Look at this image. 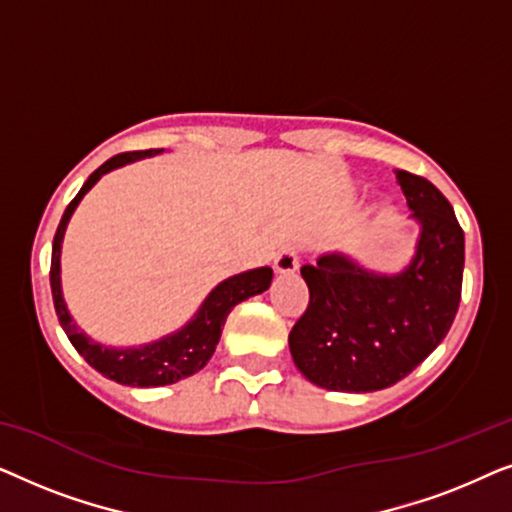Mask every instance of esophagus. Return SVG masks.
Here are the masks:
<instances>
[{
    "instance_id": "obj_1",
    "label": "esophagus",
    "mask_w": 512,
    "mask_h": 512,
    "mask_svg": "<svg viewBox=\"0 0 512 512\" xmlns=\"http://www.w3.org/2000/svg\"><path fill=\"white\" fill-rule=\"evenodd\" d=\"M300 265V256L296 247H284L279 254L275 256V272L279 275H293Z\"/></svg>"
}]
</instances>
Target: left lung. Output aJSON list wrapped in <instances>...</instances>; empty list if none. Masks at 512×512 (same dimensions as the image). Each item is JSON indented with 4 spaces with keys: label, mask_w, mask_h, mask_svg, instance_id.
I'll return each instance as SVG.
<instances>
[{
    "label": "left lung",
    "mask_w": 512,
    "mask_h": 512,
    "mask_svg": "<svg viewBox=\"0 0 512 512\" xmlns=\"http://www.w3.org/2000/svg\"><path fill=\"white\" fill-rule=\"evenodd\" d=\"M419 226L401 272H377L342 251L303 265L310 305L289 333L293 363L328 391L366 394L410 375L450 331L461 300L464 230L431 181L396 170Z\"/></svg>",
    "instance_id": "8db88e82"
}]
</instances>
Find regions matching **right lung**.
Returning <instances> with one entry per match:
<instances>
[{
  "mask_svg": "<svg viewBox=\"0 0 512 512\" xmlns=\"http://www.w3.org/2000/svg\"><path fill=\"white\" fill-rule=\"evenodd\" d=\"M163 153V149H149V151H132L121 153V156L109 158L107 163L97 167L90 174L76 198L69 202L65 214H62L60 226L55 230L53 240V256H51V291L55 312H58L62 331L67 333L69 342H72L76 352L93 366L97 373H102L109 380L118 384H128V387H165V384H174L184 377H191L207 366L212 359L216 345H219L223 324H226L230 310L242 300L258 293L268 291L272 282V268H254L240 275H233L216 284L200 310L193 314L191 321L174 331L165 338L146 342V345L137 347H109L102 342H95L86 331H81L79 324L72 319L67 310L65 296H62V277H60V254H62V240H65L67 223L72 219L74 209L79 207L90 188L100 181L104 174L118 167L135 163V160L151 158Z\"/></svg>",
  "mask_w": 512,
  "mask_h": 512,
  "instance_id": "add662e5",
  "label": "right lung"
}]
</instances>
